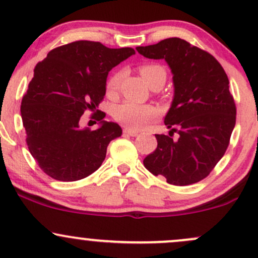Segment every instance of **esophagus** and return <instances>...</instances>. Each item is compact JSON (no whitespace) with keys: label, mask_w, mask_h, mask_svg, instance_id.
Wrapping results in <instances>:
<instances>
[{"label":"esophagus","mask_w":258,"mask_h":258,"mask_svg":"<svg viewBox=\"0 0 258 258\" xmlns=\"http://www.w3.org/2000/svg\"><path fill=\"white\" fill-rule=\"evenodd\" d=\"M123 133H125V135L131 136V137H136V136L139 135L138 131H135V130H131V128H125L123 130Z\"/></svg>","instance_id":"obj_1"}]
</instances>
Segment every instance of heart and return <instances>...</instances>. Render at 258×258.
I'll list each match as a JSON object with an SVG mask.
<instances>
[{
  "label": "heart",
  "instance_id": "heart-1",
  "mask_svg": "<svg viewBox=\"0 0 258 258\" xmlns=\"http://www.w3.org/2000/svg\"><path fill=\"white\" fill-rule=\"evenodd\" d=\"M139 73L146 80L147 84L154 90H159L166 82L167 74L164 67L159 64H144L139 68ZM122 73L116 72L112 74L108 80L106 88L108 92L114 93L119 88ZM115 120L125 125L131 130L144 128L150 121L156 119L159 115V110L156 106L150 104H137L132 102H123L116 105L112 111Z\"/></svg>",
  "mask_w": 258,
  "mask_h": 258
}]
</instances>
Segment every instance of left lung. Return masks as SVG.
Instances as JSON below:
<instances>
[{"label": "left lung", "mask_w": 258, "mask_h": 258, "mask_svg": "<svg viewBox=\"0 0 258 258\" xmlns=\"http://www.w3.org/2000/svg\"><path fill=\"white\" fill-rule=\"evenodd\" d=\"M137 51L146 58L165 59L174 86L165 116L171 131L168 136L155 135L158 147L143 160L144 166L173 185L199 182L224 155L235 126L236 108L227 74L214 55L178 37Z\"/></svg>", "instance_id": "left-lung-1"}]
</instances>
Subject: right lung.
I'll list each match as a JSON object with an SVG mask.
<instances>
[{"label":"right lung","instance_id":"1","mask_svg":"<svg viewBox=\"0 0 258 258\" xmlns=\"http://www.w3.org/2000/svg\"><path fill=\"white\" fill-rule=\"evenodd\" d=\"M135 53L130 47L75 41L52 49L36 64L20 114L29 152L44 173L74 182L100 167L109 143L122 130L103 120V111L92 115L99 121L94 131L80 127V119L85 111H96L104 98L109 72Z\"/></svg>","mask_w":258,"mask_h":258}]
</instances>
